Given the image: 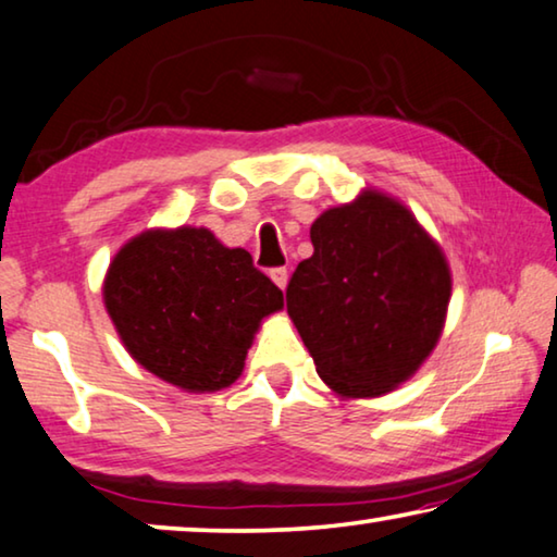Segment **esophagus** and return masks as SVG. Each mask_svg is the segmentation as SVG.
I'll return each mask as SVG.
<instances>
[{"label":"esophagus","mask_w":557,"mask_h":557,"mask_svg":"<svg viewBox=\"0 0 557 557\" xmlns=\"http://www.w3.org/2000/svg\"><path fill=\"white\" fill-rule=\"evenodd\" d=\"M269 276L278 288H286V284H288V271L286 269H271Z\"/></svg>","instance_id":"obj_1"}]
</instances>
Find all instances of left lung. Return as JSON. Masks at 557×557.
<instances>
[{
    "label": "left lung",
    "instance_id": "left-lung-1",
    "mask_svg": "<svg viewBox=\"0 0 557 557\" xmlns=\"http://www.w3.org/2000/svg\"><path fill=\"white\" fill-rule=\"evenodd\" d=\"M311 244L286 304L315 373L341 398L396 391L446 326L453 278L441 244L379 189L323 211Z\"/></svg>",
    "mask_w": 557,
    "mask_h": 557
}]
</instances>
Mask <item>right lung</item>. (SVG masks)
I'll list each match as a JSON object with an SVG mask.
<instances>
[{"label": "right lung", "instance_id": "add662e5", "mask_svg": "<svg viewBox=\"0 0 557 557\" xmlns=\"http://www.w3.org/2000/svg\"><path fill=\"white\" fill-rule=\"evenodd\" d=\"M104 306L141 368L186 393L228 388L284 294L251 253L228 249L203 226L147 228L111 259Z\"/></svg>", "mask_w": 557, "mask_h": 557}]
</instances>
